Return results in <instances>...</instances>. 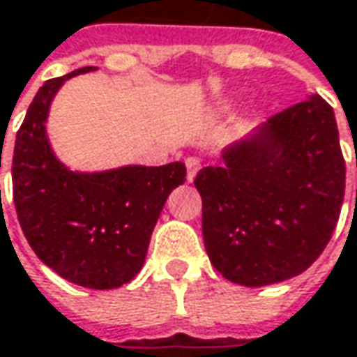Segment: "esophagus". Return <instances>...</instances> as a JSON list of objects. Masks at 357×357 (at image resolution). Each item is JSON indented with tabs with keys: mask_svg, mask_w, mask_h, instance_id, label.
<instances>
[{
	"mask_svg": "<svg viewBox=\"0 0 357 357\" xmlns=\"http://www.w3.org/2000/svg\"><path fill=\"white\" fill-rule=\"evenodd\" d=\"M185 167H188V179L192 181V179L195 178V174L199 172L202 162H199L197 158H188V160H185Z\"/></svg>",
	"mask_w": 357,
	"mask_h": 357,
	"instance_id": "1",
	"label": "esophagus"
}]
</instances>
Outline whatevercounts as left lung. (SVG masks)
<instances>
[{"instance_id": "1", "label": "left lung", "mask_w": 357, "mask_h": 357, "mask_svg": "<svg viewBox=\"0 0 357 357\" xmlns=\"http://www.w3.org/2000/svg\"><path fill=\"white\" fill-rule=\"evenodd\" d=\"M202 231L213 268L248 287L307 270L332 238L346 162L332 105L312 96L199 169Z\"/></svg>"}]
</instances>
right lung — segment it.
Listing matches in <instances>:
<instances>
[{"mask_svg":"<svg viewBox=\"0 0 357 357\" xmlns=\"http://www.w3.org/2000/svg\"><path fill=\"white\" fill-rule=\"evenodd\" d=\"M93 70L45 82L29 103L13 148V204L25 240L47 268L77 286L114 289L142 270L163 204L185 181V165L77 174L55 160L45 135L50 103L66 79Z\"/></svg>","mask_w":357,"mask_h":357,"instance_id":"add662e5","label":"right lung"}]
</instances>
